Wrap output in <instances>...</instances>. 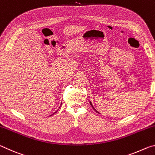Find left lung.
Wrapping results in <instances>:
<instances>
[{
  "mask_svg": "<svg viewBox=\"0 0 155 155\" xmlns=\"http://www.w3.org/2000/svg\"><path fill=\"white\" fill-rule=\"evenodd\" d=\"M90 104H91V102H90ZM91 107H93V109H94V110H95V111H96V112H98V111H96V109H94V107H93V106H92V104H91Z\"/></svg>",
  "mask_w": 155,
  "mask_h": 155,
  "instance_id": "8db88e82",
  "label": "left lung"
}]
</instances>
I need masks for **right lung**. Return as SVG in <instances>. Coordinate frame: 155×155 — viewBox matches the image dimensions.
I'll return each instance as SVG.
<instances>
[{
    "label": "right lung",
    "instance_id": "obj_1",
    "mask_svg": "<svg viewBox=\"0 0 155 155\" xmlns=\"http://www.w3.org/2000/svg\"><path fill=\"white\" fill-rule=\"evenodd\" d=\"M54 113H56V112H54Z\"/></svg>",
    "mask_w": 155,
    "mask_h": 155
}]
</instances>
